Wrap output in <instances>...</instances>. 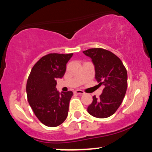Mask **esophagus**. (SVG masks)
Returning a JSON list of instances; mask_svg holds the SVG:
<instances>
[{
    "mask_svg": "<svg viewBox=\"0 0 152 152\" xmlns=\"http://www.w3.org/2000/svg\"><path fill=\"white\" fill-rule=\"evenodd\" d=\"M75 94H78V95H82V94H84L85 92L82 90H76V91H74Z\"/></svg>",
    "mask_w": 152,
    "mask_h": 152,
    "instance_id": "esophagus-1",
    "label": "esophagus"
}]
</instances>
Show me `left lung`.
<instances>
[{"instance_id": "8db88e82", "label": "left lung", "mask_w": 152, "mask_h": 152, "mask_svg": "<svg viewBox=\"0 0 152 152\" xmlns=\"http://www.w3.org/2000/svg\"><path fill=\"white\" fill-rule=\"evenodd\" d=\"M83 53L92 59L96 79L99 86H104L99 99L94 96L88 107V112L97 118H107L115 113L125 96L128 74L119 57L104 48H90Z\"/></svg>"}]
</instances>
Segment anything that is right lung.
Masks as SVG:
<instances>
[{"instance_id":"1","label":"right lung","mask_w":152,"mask_h":152,"mask_svg":"<svg viewBox=\"0 0 152 152\" xmlns=\"http://www.w3.org/2000/svg\"><path fill=\"white\" fill-rule=\"evenodd\" d=\"M73 53H49L42 57L32 67L26 86L27 100L39 120L48 127H56L68 115L73 93L57 91L56 78L66 72V63Z\"/></svg>"}]
</instances>
